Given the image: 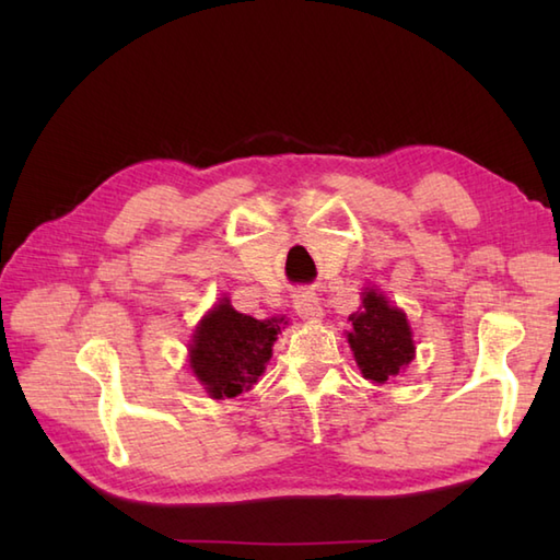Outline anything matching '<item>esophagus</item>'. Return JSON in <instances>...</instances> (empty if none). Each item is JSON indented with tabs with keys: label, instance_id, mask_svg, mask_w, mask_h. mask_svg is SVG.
<instances>
[{
	"label": "esophagus",
	"instance_id": "34e87169",
	"mask_svg": "<svg viewBox=\"0 0 560 560\" xmlns=\"http://www.w3.org/2000/svg\"><path fill=\"white\" fill-rule=\"evenodd\" d=\"M293 311L299 313V317L307 319V323H317V319L323 317V305H319V299L307 289L293 293Z\"/></svg>",
	"mask_w": 560,
	"mask_h": 560
}]
</instances>
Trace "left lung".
Instances as JSON below:
<instances>
[{
  "label": "left lung",
  "instance_id": "1",
  "mask_svg": "<svg viewBox=\"0 0 560 560\" xmlns=\"http://www.w3.org/2000/svg\"><path fill=\"white\" fill-rule=\"evenodd\" d=\"M349 343L363 377L387 383L413 359V341L407 317L392 307L383 295L368 291L363 311L349 317Z\"/></svg>",
  "mask_w": 560,
  "mask_h": 560
}]
</instances>
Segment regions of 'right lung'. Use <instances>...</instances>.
Listing matches in <instances>:
<instances>
[{
  "label": "right lung",
  "instance_id": "1",
  "mask_svg": "<svg viewBox=\"0 0 560 560\" xmlns=\"http://www.w3.org/2000/svg\"><path fill=\"white\" fill-rule=\"evenodd\" d=\"M281 319H255L233 311L229 301L201 319L189 365L213 399L237 397L257 383L271 359Z\"/></svg>",
  "mask_w": 560,
  "mask_h": 560
}]
</instances>
